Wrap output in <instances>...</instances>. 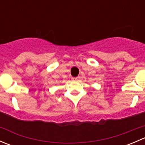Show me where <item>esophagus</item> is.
Returning <instances> with one entry per match:
<instances>
[{"mask_svg": "<svg viewBox=\"0 0 145 145\" xmlns=\"http://www.w3.org/2000/svg\"><path fill=\"white\" fill-rule=\"evenodd\" d=\"M78 79H79V78H78V77H74V78H72V81H78Z\"/></svg>", "mask_w": 145, "mask_h": 145, "instance_id": "34e87169", "label": "esophagus"}]
</instances>
